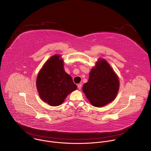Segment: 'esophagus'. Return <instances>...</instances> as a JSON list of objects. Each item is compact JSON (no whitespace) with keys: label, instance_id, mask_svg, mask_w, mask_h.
Segmentation results:
<instances>
[{"label":"esophagus","instance_id":"1","mask_svg":"<svg viewBox=\"0 0 151 151\" xmlns=\"http://www.w3.org/2000/svg\"><path fill=\"white\" fill-rule=\"evenodd\" d=\"M81 87H82V84H81V83H79V84L78 85V88L79 90H81Z\"/></svg>","mask_w":151,"mask_h":151}]
</instances>
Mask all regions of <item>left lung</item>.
I'll return each mask as SVG.
<instances>
[{"instance_id": "8db88e82", "label": "left lung", "mask_w": 151, "mask_h": 151, "mask_svg": "<svg viewBox=\"0 0 151 151\" xmlns=\"http://www.w3.org/2000/svg\"><path fill=\"white\" fill-rule=\"evenodd\" d=\"M119 88L118 75L107 61L99 58L91 70L88 81L83 84L82 91L93 106L103 107L116 98Z\"/></svg>"}]
</instances>
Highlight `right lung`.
Returning <instances> with one entry per match:
<instances>
[{
  "instance_id": "1",
  "label": "right lung",
  "mask_w": 151,
  "mask_h": 151,
  "mask_svg": "<svg viewBox=\"0 0 151 151\" xmlns=\"http://www.w3.org/2000/svg\"><path fill=\"white\" fill-rule=\"evenodd\" d=\"M40 98L51 106L61 104L66 97L77 89L72 77L64 69L60 55L51 57L43 65L36 79Z\"/></svg>"
}]
</instances>
